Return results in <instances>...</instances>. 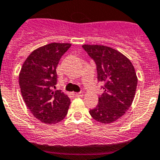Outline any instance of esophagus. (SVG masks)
Instances as JSON below:
<instances>
[{
	"instance_id": "1",
	"label": "esophagus",
	"mask_w": 160,
	"mask_h": 160,
	"mask_svg": "<svg viewBox=\"0 0 160 160\" xmlns=\"http://www.w3.org/2000/svg\"><path fill=\"white\" fill-rule=\"evenodd\" d=\"M74 96L76 97H82L83 96V93L82 92H74Z\"/></svg>"
}]
</instances>
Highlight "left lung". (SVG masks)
I'll return each instance as SVG.
<instances>
[{
    "label": "left lung",
    "mask_w": 160,
    "mask_h": 160,
    "mask_svg": "<svg viewBox=\"0 0 160 160\" xmlns=\"http://www.w3.org/2000/svg\"><path fill=\"white\" fill-rule=\"evenodd\" d=\"M96 64L97 78L104 84L99 103L89 110L92 118L109 124L123 116L132 106L138 78L130 60L115 49L102 45L82 46Z\"/></svg>",
    "instance_id": "left-lung-1"
}]
</instances>
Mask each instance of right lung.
Listing matches in <instances>:
<instances>
[{
  "mask_svg": "<svg viewBox=\"0 0 160 160\" xmlns=\"http://www.w3.org/2000/svg\"><path fill=\"white\" fill-rule=\"evenodd\" d=\"M71 43L52 42L33 50L22 67L19 86L22 96L33 116L45 124H56L67 115L70 99L57 85L56 68Z\"/></svg>",
  "mask_w": 160,
  "mask_h": 160,
  "instance_id": "1",
  "label": "right lung"
}]
</instances>
